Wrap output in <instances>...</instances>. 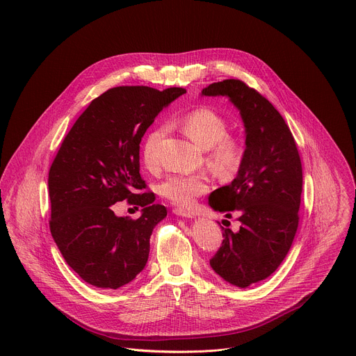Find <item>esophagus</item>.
I'll return each instance as SVG.
<instances>
[{"instance_id": "esophagus-1", "label": "esophagus", "mask_w": 356, "mask_h": 356, "mask_svg": "<svg viewBox=\"0 0 356 356\" xmlns=\"http://www.w3.org/2000/svg\"><path fill=\"white\" fill-rule=\"evenodd\" d=\"M173 213L179 217H184V218H193V213L191 211H187V210H181V209H175Z\"/></svg>"}]
</instances>
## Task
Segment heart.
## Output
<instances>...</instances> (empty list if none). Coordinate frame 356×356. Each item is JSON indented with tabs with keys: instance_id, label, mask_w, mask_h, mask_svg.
<instances>
[{
	"instance_id": "1",
	"label": "heart",
	"mask_w": 356,
	"mask_h": 356,
	"mask_svg": "<svg viewBox=\"0 0 356 356\" xmlns=\"http://www.w3.org/2000/svg\"><path fill=\"white\" fill-rule=\"evenodd\" d=\"M183 132L200 147L207 149V165L222 177L234 176L245 158V145L241 138L228 134V121L210 107H198L186 113L180 118ZM165 128L152 129L143 140L142 159L149 170H156L161 165L159 143ZM209 179L204 175H170L159 190L161 194L179 207L191 206L195 197L207 193Z\"/></svg>"
}]
</instances>
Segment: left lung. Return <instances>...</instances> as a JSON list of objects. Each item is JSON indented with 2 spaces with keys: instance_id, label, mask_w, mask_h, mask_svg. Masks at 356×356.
I'll use <instances>...</instances> for the list:
<instances>
[{
  "instance_id": "left-lung-1",
  "label": "left lung",
  "mask_w": 356,
  "mask_h": 356,
  "mask_svg": "<svg viewBox=\"0 0 356 356\" xmlns=\"http://www.w3.org/2000/svg\"><path fill=\"white\" fill-rule=\"evenodd\" d=\"M225 95L245 125V158L231 184L213 191V210L238 213L239 231L224 229L213 270L245 289L269 277L283 262L298 227L302 170L296 140L279 111L255 88L229 79L202 88Z\"/></svg>"
}]
</instances>
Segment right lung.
<instances>
[{
	"mask_svg": "<svg viewBox=\"0 0 356 356\" xmlns=\"http://www.w3.org/2000/svg\"><path fill=\"white\" fill-rule=\"evenodd\" d=\"M146 86L114 87L94 98L62 142L49 170L50 232L67 265L88 284L120 289L140 273L154 228L168 216L139 173V143L156 115L184 94ZM143 207L138 220L112 206Z\"/></svg>",
	"mask_w": 356,
	"mask_h": 356,
	"instance_id": "add662e5",
	"label": "right lung"
}]
</instances>
